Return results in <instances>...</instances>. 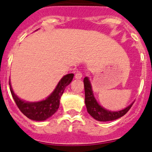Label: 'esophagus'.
Instances as JSON below:
<instances>
[{"label":"esophagus","mask_w":152,"mask_h":152,"mask_svg":"<svg viewBox=\"0 0 152 152\" xmlns=\"http://www.w3.org/2000/svg\"><path fill=\"white\" fill-rule=\"evenodd\" d=\"M82 74L81 73H79V72L76 73V75H75V79H82Z\"/></svg>","instance_id":"34e87169"}]
</instances>
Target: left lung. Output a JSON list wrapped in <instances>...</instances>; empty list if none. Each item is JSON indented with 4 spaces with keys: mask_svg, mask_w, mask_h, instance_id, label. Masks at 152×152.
I'll use <instances>...</instances> for the list:
<instances>
[{
    "mask_svg": "<svg viewBox=\"0 0 152 152\" xmlns=\"http://www.w3.org/2000/svg\"><path fill=\"white\" fill-rule=\"evenodd\" d=\"M83 82L84 87H85V102L87 110L90 115L97 121H112V120H115L117 119L120 118L129 111V109L132 107V104H133L134 102H132L126 108L117 110V111H111V110H107L102 107L94 97L89 78L85 77Z\"/></svg>",
    "mask_w": 152,
    "mask_h": 152,
    "instance_id": "obj_1",
    "label": "left lung"
}]
</instances>
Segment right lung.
I'll return each mask as SVG.
<instances>
[{"label": "right lung", "mask_w": 152, "mask_h": 152, "mask_svg": "<svg viewBox=\"0 0 152 152\" xmlns=\"http://www.w3.org/2000/svg\"><path fill=\"white\" fill-rule=\"evenodd\" d=\"M73 73H69L63 76L54 91L42 101L27 102L20 99L13 91L10 80V91L18 108L27 118L35 121H45L57 111L59 107L60 99L66 87L73 80Z\"/></svg>", "instance_id": "add662e5"}]
</instances>
